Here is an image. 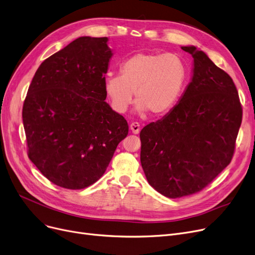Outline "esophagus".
<instances>
[{
  "instance_id": "34e87169",
  "label": "esophagus",
  "mask_w": 255,
  "mask_h": 255,
  "mask_svg": "<svg viewBox=\"0 0 255 255\" xmlns=\"http://www.w3.org/2000/svg\"><path fill=\"white\" fill-rule=\"evenodd\" d=\"M130 130L132 131V133H134V134L139 133L140 126H139V124L137 123V122H132V123L130 124Z\"/></svg>"
}]
</instances>
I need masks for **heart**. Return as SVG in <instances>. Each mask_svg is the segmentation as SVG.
Wrapping results in <instances>:
<instances>
[{"mask_svg": "<svg viewBox=\"0 0 255 255\" xmlns=\"http://www.w3.org/2000/svg\"><path fill=\"white\" fill-rule=\"evenodd\" d=\"M186 80V66L174 53H138L120 66V76L108 75L104 90L112 107L127 112L135 93L136 110L161 116L179 100Z\"/></svg>", "mask_w": 255, "mask_h": 255, "instance_id": "1", "label": "heart"}]
</instances>
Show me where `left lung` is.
Returning a JSON list of instances; mask_svg holds the SVG:
<instances>
[{
    "label": "left lung",
    "instance_id": "left-lung-1",
    "mask_svg": "<svg viewBox=\"0 0 255 255\" xmlns=\"http://www.w3.org/2000/svg\"><path fill=\"white\" fill-rule=\"evenodd\" d=\"M192 81L180 101L140 131V162L150 185L168 198L202 191L230 163L243 109L231 77L196 47Z\"/></svg>",
    "mask_w": 255,
    "mask_h": 255
}]
</instances>
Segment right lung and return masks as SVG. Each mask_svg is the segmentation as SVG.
Instances as JSON below:
<instances>
[{
	"mask_svg": "<svg viewBox=\"0 0 255 255\" xmlns=\"http://www.w3.org/2000/svg\"><path fill=\"white\" fill-rule=\"evenodd\" d=\"M107 37L82 36L37 69L23 106L28 156L54 184L81 190L105 173L128 134L106 102Z\"/></svg>",
	"mask_w": 255,
	"mask_h": 255,
	"instance_id": "obj_1",
	"label": "right lung"
}]
</instances>
